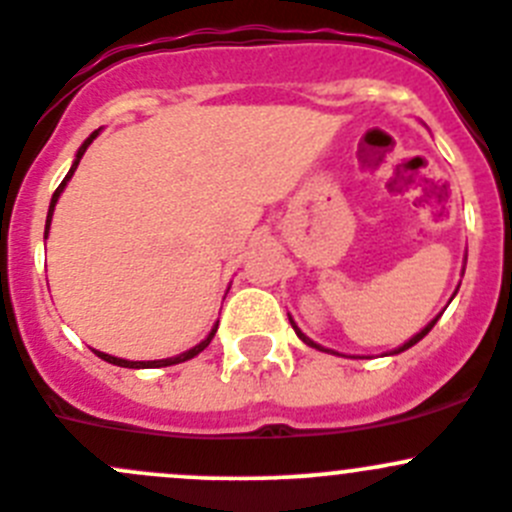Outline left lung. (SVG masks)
Instances as JSON below:
<instances>
[{
	"mask_svg": "<svg viewBox=\"0 0 512 512\" xmlns=\"http://www.w3.org/2000/svg\"><path fill=\"white\" fill-rule=\"evenodd\" d=\"M438 318H440V313H438V316H435V318H433V321H430V323H428V326H426V328H423V331H421V333H416V336H413V338H411V341H406V343H403V346H398V348H396V351H393V353H401V351H408V348H411V346H416V343H418V341H421V338H423V336H426V333L430 331V328H433V326H435V321H438ZM288 321H291L293 331H296V336H298V338H301V341H303V343H306V346H311V348H318V351H328V348L318 346V343H316V341H311V338H308V336H306V333H301V328H298V326H296V323H293V318H291V316H288ZM331 353H333V351H331Z\"/></svg>",
	"mask_w": 512,
	"mask_h": 512,
	"instance_id": "obj_1",
	"label": "left lung"
}]
</instances>
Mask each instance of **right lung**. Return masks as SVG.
Listing matches in <instances>:
<instances>
[{
	"label": "right lung",
	"mask_w": 512,
	"mask_h": 512,
	"mask_svg": "<svg viewBox=\"0 0 512 512\" xmlns=\"http://www.w3.org/2000/svg\"><path fill=\"white\" fill-rule=\"evenodd\" d=\"M99 131L101 129H96L94 134H89V139L84 141L82 146H79V151H77V159H74V164H72V169H69V174L64 176V181L62 184H59V189L54 191V196H52V204H49V214H47V226H44V239H47V234H49V224H52V216H54V206H57V201H59V196H62V191H64V186H67V181L72 179L74 176V171H77V166H79V161H82V156H84V151L89 149V144L91 141L96 139V136H99ZM216 328H219V323H216L214 328H211V333L209 336L204 338V341L199 343V346H194V348H189V351H184V353H179V356H174V358H161V361H126V358H116V356H109V353H101V351H94L96 356L101 358V361H106V363H114V366H121V368H164V366H176V363H184V361H189V358H194V356H199L201 351H204L206 346H209L211 343V338H214V333H216Z\"/></svg>",
	"instance_id": "1"
}]
</instances>
